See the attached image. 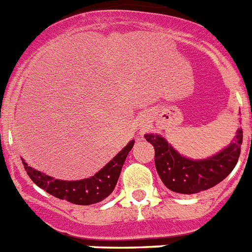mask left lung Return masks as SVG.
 <instances>
[{
	"label": "left lung",
	"instance_id": "8db88e82",
	"mask_svg": "<svg viewBox=\"0 0 252 252\" xmlns=\"http://www.w3.org/2000/svg\"><path fill=\"white\" fill-rule=\"evenodd\" d=\"M145 139L155 149V166L166 188L180 194H195L217 186L233 170L241 151L242 128H237L230 145L206 159L184 157L158 133H146Z\"/></svg>",
	"mask_w": 252,
	"mask_h": 252
}]
</instances>
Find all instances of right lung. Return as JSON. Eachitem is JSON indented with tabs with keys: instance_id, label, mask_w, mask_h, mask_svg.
Instances as JSON below:
<instances>
[{
	"instance_id": "1",
	"label": "right lung",
	"mask_w": 252,
	"mask_h": 252,
	"mask_svg": "<svg viewBox=\"0 0 252 252\" xmlns=\"http://www.w3.org/2000/svg\"><path fill=\"white\" fill-rule=\"evenodd\" d=\"M133 144L135 140H131L101 170L97 171L92 177L81 180L55 179L29 166L24 159L21 160L30 179L49 194L79 206H90L103 201L113 192L125 160L132 149Z\"/></svg>"
}]
</instances>
